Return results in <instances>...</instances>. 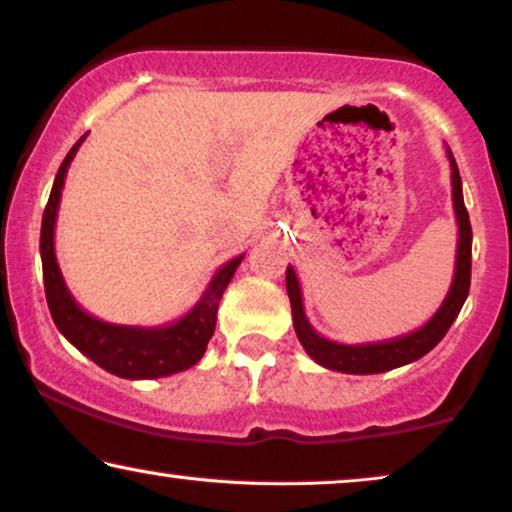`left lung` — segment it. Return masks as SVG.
Returning a JSON list of instances; mask_svg holds the SVG:
<instances>
[{"instance_id": "obj_1", "label": "left lung", "mask_w": 512, "mask_h": 512, "mask_svg": "<svg viewBox=\"0 0 512 512\" xmlns=\"http://www.w3.org/2000/svg\"><path fill=\"white\" fill-rule=\"evenodd\" d=\"M449 168H452V201L456 224H459V241H456V264H454V278L449 285L447 297L442 299L440 309L433 313V318L419 327V330L410 332V335H400L393 339H384V342H365V344H339L332 342L313 330L304 313L302 290H299V281L295 269L288 267L285 271V288H288L290 306H292V323H295V332L299 344L304 351L316 360L318 365L327 367V370L346 372V374H379L403 367L407 363H414L428 351L435 349L447 330L459 316L463 302H466L470 290V252H473V229H470L468 210L463 206V192H461V175L456 168V161L447 147Z\"/></svg>"}]
</instances>
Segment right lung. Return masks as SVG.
I'll list each match as a JSON object with an SVG mask.
<instances>
[{
  "instance_id": "1",
  "label": "right lung",
  "mask_w": 512,
  "mask_h": 512,
  "mask_svg": "<svg viewBox=\"0 0 512 512\" xmlns=\"http://www.w3.org/2000/svg\"><path fill=\"white\" fill-rule=\"evenodd\" d=\"M86 135H81L65 161L60 163L49 203L44 208L42 217V236H39V252H42V269H44V290L46 302L56 327L67 342L91 358L95 365L109 374H117L124 379H159L168 374L189 370L199 363L206 353V346L215 332L217 323V306H220L222 292L227 290L231 276L236 274L243 255L234 257L227 264H222L210 278L208 288L203 290L199 302L189 309L185 316L177 318L175 323L159 327H138V325H117L105 323V320L91 316L81 309L72 292L67 290L65 278L60 274L56 260V217L60 196H63L67 168L81 147Z\"/></svg>"
}]
</instances>
